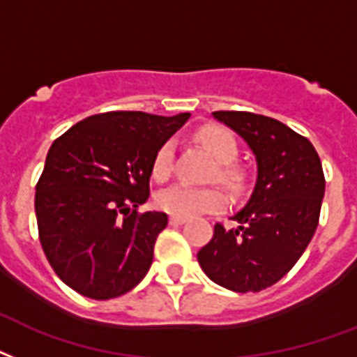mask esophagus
Returning <instances> with one entry per match:
<instances>
[{
  "mask_svg": "<svg viewBox=\"0 0 357 357\" xmlns=\"http://www.w3.org/2000/svg\"><path fill=\"white\" fill-rule=\"evenodd\" d=\"M170 225L172 227H181V225H185V219H181V217H170Z\"/></svg>",
  "mask_w": 357,
  "mask_h": 357,
  "instance_id": "1",
  "label": "esophagus"
}]
</instances>
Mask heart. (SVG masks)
<instances>
[{
    "instance_id": "heart-1",
    "label": "heart",
    "mask_w": 357,
    "mask_h": 357,
    "mask_svg": "<svg viewBox=\"0 0 357 357\" xmlns=\"http://www.w3.org/2000/svg\"><path fill=\"white\" fill-rule=\"evenodd\" d=\"M198 142L217 159V168L211 172V179L232 195H241L247 187V174L234 159L238 157V144L230 130L217 125H209L198 130ZM174 148L172 144H162L155 153L151 174L155 179L165 181L172 172ZM157 206L172 217L190 219L202 213H215L227 206V197L217 187H192V185H172L157 195Z\"/></svg>"
}]
</instances>
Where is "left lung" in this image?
<instances>
[{
  "label": "left lung",
  "instance_id": "1",
  "mask_svg": "<svg viewBox=\"0 0 357 357\" xmlns=\"http://www.w3.org/2000/svg\"><path fill=\"white\" fill-rule=\"evenodd\" d=\"M213 118L251 148L257 183L232 217L238 228L215 225L198 264L219 287L260 292L287 275L314 236L326 190L322 162L305 136L277 119L225 110Z\"/></svg>",
  "mask_w": 357,
  "mask_h": 357
}]
</instances>
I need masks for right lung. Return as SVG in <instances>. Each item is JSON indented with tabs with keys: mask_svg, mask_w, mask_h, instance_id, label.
Listing matches in <instances>:
<instances>
[{
	"mask_svg": "<svg viewBox=\"0 0 357 357\" xmlns=\"http://www.w3.org/2000/svg\"><path fill=\"white\" fill-rule=\"evenodd\" d=\"M190 118L106 112L52 144L35 187L39 239L61 281L91 299H112L142 281L167 213H138L149 197L155 153Z\"/></svg>",
	"mask_w": 357,
	"mask_h": 357,
	"instance_id": "obj_1",
	"label": "right lung"
}]
</instances>
